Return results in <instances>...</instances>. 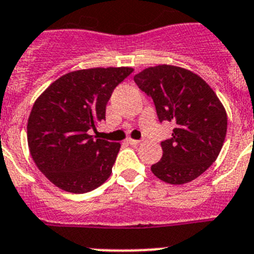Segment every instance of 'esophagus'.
Segmentation results:
<instances>
[{
  "label": "esophagus",
  "instance_id": "34e87169",
  "mask_svg": "<svg viewBox=\"0 0 254 254\" xmlns=\"http://www.w3.org/2000/svg\"><path fill=\"white\" fill-rule=\"evenodd\" d=\"M127 143H129V144H131V145H136V144H139L140 140L131 139V138H129V139H127Z\"/></svg>",
  "mask_w": 254,
  "mask_h": 254
}]
</instances>
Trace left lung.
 Wrapping results in <instances>:
<instances>
[{"mask_svg":"<svg viewBox=\"0 0 254 254\" xmlns=\"http://www.w3.org/2000/svg\"><path fill=\"white\" fill-rule=\"evenodd\" d=\"M135 84L153 100L158 120L175 127L161 142L162 158L151 170L162 182L185 184L197 179L219 156L228 116L212 88L183 67L158 65L134 76Z\"/></svg>","mask_w":254,"mask_h":254,"instance_id":"1","label":"left lung"}]
</instances>
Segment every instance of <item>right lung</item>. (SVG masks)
Returning <instances> with one entry per match:
<instances>
[{
    "instance_id": "add662e5",
    "label": "right lung",
    "mask_w": 254,
    "mask_h": 254,
    "mask_svg": "<svg viewBox=\"0 0 254 254\" xmlns=\"http://www.w3.org/2000/svg\"><path fill=\"white\" fill-rule=\"evenodd\" d=\"M131 72V67L67 72L35 101L26 127L28 145L52 184L81 194L109 179L120 143L94 139L89 130L105 120L112 92Z\"/></svg>"
}]
</instances>
